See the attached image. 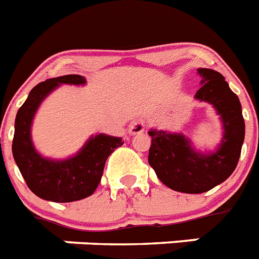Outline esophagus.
Returning a JSON list of instances; mask_svg holds the SVG:
<instances>
[{
  "mask_svg": "<svg viewBox=\"0 0 259 259\" xmlns=\"http://www.w3.org/2000/svg\"><path fill=\"white\" fill-rule=\"evenodd\" d=\"M145 130V121L144 120H136L134 121L130 127V134L136 135V134H142Z\"/></svg>",
  "mask_w": 259,
  "mask_h": 259,
  "instance_id": "esophagus-1",
  "label": "esophagus"
}]
</instances>
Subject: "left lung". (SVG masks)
<instances>
[{"label": "left lung", "mask_w": 259, "mask_h": 259, "mask_svg": "<svg viewBox=\"0 0 259 259\" xmlns=\"http://www.w3.org/2000/svg\"><path fill=\"white\" fill-rule=\"evenodd\" d=\"M202 78L196 99L213 104L221 116L224 138L219 149L209 155L196 152L181 134L151 130L148 163L159 180L173 191L204 193L224 183L234 172L245 139V120L238 96L225 78L210 68H198Z\"/></svg>", "instance_id": "8db88e82"}]
</instances>
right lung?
<instances>
[{"label":"right lung","mask_w":259,"mask_h":259,"mask_svg":"<svg viewBox=\"0 0 259 259\" xmlns=\"http://www.w3.org/2000/svg\"><path fill=\"white\" fill-rule=\"evenodd\" d=\"M62 83L84 84L86 79L74 74L38 83L17 112L12 149L30 191L49 201L71 202L89 197L95 192L106 160L124 142L120 138L99 134L90 139L74 157L62 161L42 157L34 149L30 127L40 102Z\"/></svg>","instance_id":"obj_1"}]
</instances>
